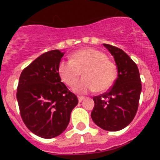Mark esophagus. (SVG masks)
I'll return each instance as SVG.
<instances>
[{
    "label": "esophagus",
    "mask_w": 160,
    "mask_h": 160,
    "mask_svg": "<svg viewBox=\"0 0 160 160\" xmlns=\"http://www.w3.org/2000/svg\"><path fill=\"white\" fill-rule=\"evenodd\" d=\"M85 99L84 96H78V100H79V102H82V100Z\"/></svg>",
    "instance_id": "obj_1"
}]
</instances>
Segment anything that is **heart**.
I'll list each match as a JSON object with an SVG mask.
<instances>
[{"label": "heart", "instance_id": "heart-1", "mask_svg": "<svg viewBox=\"0 0 160 160\" xmlns=\"http://www.w3.org/2000/svg\"><path fill=\"white\" fill-rule=\"evenodd\" d=\"M82 72V80L75 82ZM60 80L79 94L96 90L104 92L114 83L117 75L116 65L107 59V55L92 48L80 50L69 60H62L58 66Z\"/></svg>", "mask_w": 160, "mask_h": 160}]
</instances>
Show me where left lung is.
Returning <instances> with one entry per match:
<instances>
[{
    "label": "left lung",
    "mask_w": 160,
    "mask_h": 160,
    "mask_svg": "<svg viewBox=\"0 0 160 160\" xmlns=\"http://www.w3.org/2000/svg\"><path fill=\"white\" fill-rule=\"evenodd\" d=\"M114 56L118 77L113 87L95 96L91 118L95 124L108 131H118L134 119L139 106L142 85L137 65L121 49L104 44Z\"/></svg>",
    "instance_id": "1"
}]
</instances>
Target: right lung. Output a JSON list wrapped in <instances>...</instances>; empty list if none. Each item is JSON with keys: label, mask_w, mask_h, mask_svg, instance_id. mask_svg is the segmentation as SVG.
<instances>
[{"label": "right lung", "mask_w": 160, "mask_h": 160, "mask_svg": "<svg viewBox=\"0 0 160 160\" xmlns=\"http://www.w3.org/2000/svg\"><path fill=\"white\" fill-rule=\"evenodd\" d=\"M64 52L53 50L40 55L22 70L16 99L26 127L44 139L60 135L67 128L78 104L58 73Z\"/></svg>", "instance_id": "add662e5"}]
</instances>
